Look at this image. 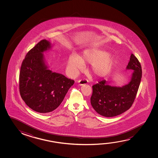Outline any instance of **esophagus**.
Listing matches in <instances>:
<instances>
[{
	"label": "esophagus",
	"instance_id": "obj_1",
	"mask_svg": "<svg viewBox=\"0 0 158 158\" xmlns=\"http://www.w3.org/2000/svg\"><path fill=\"white\" fill-rule=\"evenodd\" d=\"M78 85L82 86L83 85H86L88 83V81L86 80H79L78 81Z\"/></svg>",
	"mask_w": 158,
	"mask_h": 158
}]
</instances>
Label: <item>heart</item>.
Wrapping results in <instances>:
<instances>
[{
	"label": "heart",
	"instance_id": "1",
	"mask_svg": "<svg viewBox=\"0 0 158 158\" xmlns=\"http://www.w3.org/2000/svg\"><path fill=\"white\" fill-rule=\"evenodd\" d=\"M116 63V58L103 49H86L79 57L70 54L67 62V69L72 75L83 69V64H90V71L96 77L109 75Z\"/></svg>",
	"mask_w": 158,
	"mask_h": 158
}]
</instances>
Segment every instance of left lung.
Here are the masks:
<instances>
[{
  "label": "left lung",
  "mask_w": 158,
  "mask_h": 158,
  "mask_svg": "<svg viewBox=\"0 0 158 158\" xmlns=\"http://www.w3.org/2000/svg\"><path fill=\"white\" fill-rule=\"evenodd\" d=\"M126 69L133 70L129 83L122 86L109 85L103 80L93 86L90 102L94 109L104 117L116 116L126 111L135 101L139 86L142 72L139 62L131 55Z\"/></svg>",
  "instance_id": "1"
}]
</instances>
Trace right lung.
<instances>
[{"label":"right lung","instance_id":"right-lung-1","mask_svg":"<svg viewBox=\"0 0 158 158\" xmlns=\"http://www.w3.org/2000/svg\"><path fill=\"white\" fill-rule=\"evenodd\" d=\"M52 47L49 41H41L27 53L20 69L21 98L30 109L40 113H48L57 109L74 83V80L49 69L44 52Z\"/></svg>","mask_w":158,"mask_h":158}]
</instances>
